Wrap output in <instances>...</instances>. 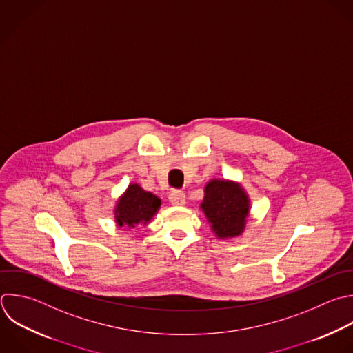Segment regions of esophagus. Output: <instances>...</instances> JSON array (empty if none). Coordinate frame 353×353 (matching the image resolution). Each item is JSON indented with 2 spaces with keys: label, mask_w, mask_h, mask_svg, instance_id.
Here are the masks:
<instances>
[{
  "label": "esophagus",
  "mask_w": 353,
  "mask_h": 353,
  "mask_svg": "<svg viewBox=\"0 0 353 353\" xmlns=\"http://www.w3.org/2000/svg\"><path fill=\"white\" fill-rule=\"evenodd\" d=\"M168 200H170V203H171L172 205H175V207H182V205H185V203H186V196H185V193L181 192V190H174V192H171V194L168 196Z\"/></svg>",
  "instance_id": "esophagus-1"
}]
</instances>
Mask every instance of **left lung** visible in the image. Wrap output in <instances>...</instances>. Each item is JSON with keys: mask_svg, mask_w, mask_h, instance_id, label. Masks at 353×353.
Here are the masks:
<instances>
[{"mask_svg": "<svg viewBox=\"0 0 353 353\" xmlns=\"http://www.w3.org/2000/svg\"><path fill=\"white\" fill-rule=\"evenodd\" d=\"M251 201L245 189L236 181L212 178L204 186L200 210L216 239L239 237L250 218Z\"/></svg>", "mask_w": 353, "mask_h": 353, "instance_id": "8db88e82", "label": "left lung"}]
</instances>
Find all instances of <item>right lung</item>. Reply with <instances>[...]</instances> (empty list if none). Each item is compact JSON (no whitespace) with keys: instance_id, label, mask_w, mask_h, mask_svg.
I'll use <instances>...</instances> for the list:
<instances>
[{"instance_id":"add662e5","label":"right lung","mask_w":353,"mask_h":353,"mask_svg":"<svg viewBox=\"0 0 353 353\" xmlns=\"http://www.w3.org/2000/svg\"><path fill=\"white\" fill-rule=\"evenodd\" d=\"M161 207V200L152 192H146L138 183H130L114 205V222L119 228L128 229L137 225L148 226Z\"/></svg>"}]
</instances>
